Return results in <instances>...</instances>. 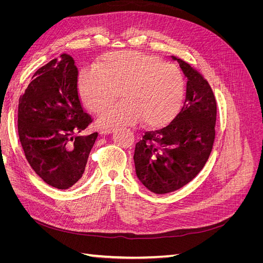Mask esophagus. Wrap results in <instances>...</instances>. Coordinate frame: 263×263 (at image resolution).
Instances as JSON below:
<instances>
[{
  "label": "esophagus",
  "instance_id": "34e87169",
  "mask_svg": "<svg viewBox=\"0 0 263 263\" xmlns=\"http://www.w3.org/2000/svg\"><path fill=\"white\" fill-rule=\"evenodd\" d=\"M114 132V127H103V128L101 129V133L103 135L105 134H112Z\"/></svg>",
  "mask_w": 263,
  "mask_h": 263
}]
</instances>
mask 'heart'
I'll use <instances>...</instances> for the list:
<instances>
[{"label": "heart", "instance_id": "1", "mask_svg": "<svg viewBox=\"0 0 263 263\" xmlns=\"http://www.w3.org/2000/svg\"><path fill=\"white\" fill-rule=\"evenodd\" d=\"M97 71L85 70L79 87L82 101L93 114L104 113L116 101L122 102L102 117L103 124L140 122L159 126L176 113L183 94L180 71L162 60L133 51L104 54Z\"/></svg>", "mask_w": 263, "mask_h": 263}]
</instances>
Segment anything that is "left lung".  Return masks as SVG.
<instances>
[{
	"label": "left lung",
	"mask_w": 263,
	"mask_h": 263,
	"mask_svg": "<svg viewBox=\"0 0 263 263\" xmlns=\"http://www.w3.org/2000/svg\"><path fill=\"white\" fill-rule=\"evenodd\" d=\"M170 57L187 80L184 104L168 126L145 133L134 154L138 180L156 194L173 192L192 181L209 160L215 139L216 100L211 85L187 62Z\"/></svg>",
	"instance_id": "1"
}]
</instances>
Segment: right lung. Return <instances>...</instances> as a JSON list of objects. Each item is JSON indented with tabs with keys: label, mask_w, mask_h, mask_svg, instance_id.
Masks as SVG:
<instances>
[{
	"label": "right lung",
	"mask_w": 263,
	"mask_h": 263,
	"mask_svg": "<svg viewBox=\"0 0 263 263\" xmlns=\"http://www.w3.org/2000/svg\"><path fill=\"white\" fill-rule=\"evenodd\" d=\"M78 89V68L68 53L39 68L18 101V136L33 170L47 184L67 190L83 176L98 133Z\"/></svg>",
	"instance_id": "obj_1"
}]
</instances>
